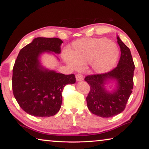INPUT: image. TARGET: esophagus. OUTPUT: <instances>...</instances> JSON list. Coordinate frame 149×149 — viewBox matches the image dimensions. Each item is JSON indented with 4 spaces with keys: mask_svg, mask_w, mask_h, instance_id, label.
I'll list each match as a JSON object with an SVG mask.
<instances>
[{
    "mask_svg": "<svg viewBox=\"0 0 149 149\" xmlns=\"http://www.w3.org/2000/svg\"><path fill=\"white\" fill-rule=\"evenodd\" d=\"M75 78H76V81H82L84 79V77L83 75H81V74H77L76 76H75Z\"/></svg>",
    "mask_w": 149,
    "mask_h": 149,
    "instance_id": "34e87169",
    "label": "esophagus"
}]
</instances>
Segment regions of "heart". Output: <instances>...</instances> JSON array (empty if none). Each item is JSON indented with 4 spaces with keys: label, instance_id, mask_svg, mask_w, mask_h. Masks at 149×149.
I'll return each instance as SVG.
<instances>
[{
    "label": "heart",
    "instance_id": "1",
    "mask_svg": "<svg viewBox=\"0 0 149 149\" xmlns=\"http://www.w3.org/2000/svg\"><path fill=\"white\" fill-rule=\"evenodd\" d=\"M119 49L116 43L105 38L81 39L72 43L70 52L63 53V58L69 66L78 70L90 63L97 74L106 73L118 61Z\"/></svg>",
    "mask_w": 149,
    "mask_h": 149
}]
</instances>
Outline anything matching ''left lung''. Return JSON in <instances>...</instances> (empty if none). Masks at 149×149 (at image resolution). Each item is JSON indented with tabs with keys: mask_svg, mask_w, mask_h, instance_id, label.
<instances>
[{
	"mask_svg": "<svg viewBox=\"0 0 149 149\" xmlns=\"http://www.w3.org/2000/svg\"><path fill=\"white\" fill-rule=\"evenodd\" d=\"M121 55L117 67L102 74L88 75L85 81L90 86L86 101L89 110L102 118H109L121 113L132 93L134 64L130 49L117 36ZM114 82L115 88L109 91L106 85Z\"/></svg>",
	"mask_w": 149,
	"mask_h": 149,
	"instance_id": "1",
	"label": "left lung"
}]
</instances>
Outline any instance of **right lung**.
<instances>
[{
	"label": "right lung",
	"instance_id": "obj_1",
	"mask_svg": "<svg viewBox=\"0 0 149 149\" xmlns=\"http://www.w3.org/2000/svg\"><path fill=\"white\" fill-rule=\"evenodd\" d=\"M63 43L58 38L37 37L22 48L13 70V91L22 109L37 117L56 114L62 103L61 92L67 84L75 83L74 74H59L42 65L41 56L60 54ZM54 53L53 54V53Z\"/></svg>",
	"mask_w": 149,
	"mask_h": 149
}]
</instances>
